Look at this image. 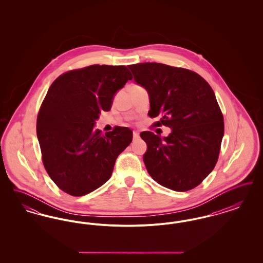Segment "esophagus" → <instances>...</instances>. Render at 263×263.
Returning a JSON list of instances; mask_svg holds the SVG:
<instances>
[{
    "label": "esophagus",
    "instance_id": "34e87169",
    "mask_svg": "<svg viewBox=\"0 0 263 263\" xmlns=\"http://www.w3.org/2000/svg\"><path fill=\"white\" fill-rule=\"evenodd\" d=\"M133 137H134V139L139 138V132H138V131H134V132H133Z\"/></svg>",
    "mask_w": 263,
    "mask_h": 263
}]
</instances>
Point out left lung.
<instances>
[{
	"mask_svg": "<svg viewBox=\"0 0 263 263\" xmlns=\"http://www.w3.org/2000/svg\"><path fill=\"white\" fill-rule=\"evenodd\" d=\"M135 83L149 93L155 125L172 132L161 138L140 133L147 144L143 161L152 178L172 190L196 187L215 167L224 136V118L210 85L201 76L161 63L128 66Z\"/></svg>",
	"mask_w": 263,
	"mask_h": 263,
	"instance_id": "obj_1",
	"label": "left lung"
}]
</instances>
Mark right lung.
I'll return each instance as SVG.
<instances>
[{"label":"right lung","mask_w":263,"mask_h":263,"mask_svg":"<svg viewBox=\"0 0 263 263\" xmlns=\"http://www.w3.org/2000/svg\"><path fill=\"white\" fill-rule=\"evenodd\" d=\"M132 80L125 66L91 65L58 77L38 113L36 133L42 161L54 183L72 196L104 184L133 132L115 127L95 129L102 110L111 108L116 92Z\"/></svg>","instance_id":"obj_1"}]
</instances>
